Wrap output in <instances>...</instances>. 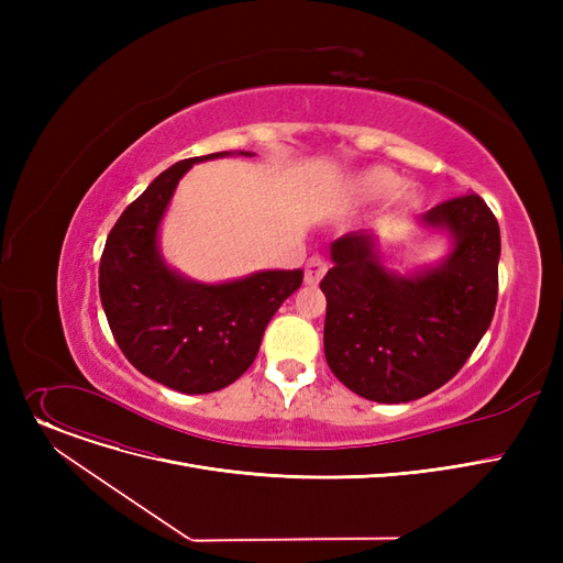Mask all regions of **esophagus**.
I'll use <instances>...</instances> for the list:
<instances>
[{
	"mask_svg": "<svg viewBox=\"0 0 563 563\" xmlns=\"http://www.w3.org/2000/svg\"><path fill=\"white\" fill-rule=\"evenodd\" d=\"M327 272H329V262L323 260L321 255H312V257L306 262V283H308V285H317Z\"/></svg>",
	"mask_w": 563,
	"mask_h": 563,
	"instance_id": "obj_1",
	"label": "esophagus"
}]
</instances>
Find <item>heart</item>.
I'll list each match as a JSON object with an SVG mask.
<instances>
[{"label": "heart", "mask_w": 563, "mask_h": 563, "mask_svg": "<svg viewBox=\"0 0 563 563\" xmlns=\"http://www.w3.org/2000/svg\"><path fill=\"white\" fill-rule=\"evenodd\" d=\"M399 187V177L388 168H369L361 173L351 185L353 196L358 200H380Z\"/></svg>", "instance_id": "obj_1"}]
</instances>
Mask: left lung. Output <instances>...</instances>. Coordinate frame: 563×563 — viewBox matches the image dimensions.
Here are the masks:
<instances>
[{"label": "left lung", "instance_id": "8db88e82", "mask_svg": "<svg viewBox=\"0 0 563 563\" xmlns=\"http://www.w3.org/2000/svg\"><path fill=\"white\" fill-rule=\"evenodd\" d=\"M429 225L448 228L454 251L420 276H395L380 264L369 234L333 244L323 353L331 372L356 395L404 404L456 376L490 327L497 303L499 225L477 194L435 205Z\"/></svg>", "mask_w": 563, "mask_h": 563}]
</instances>
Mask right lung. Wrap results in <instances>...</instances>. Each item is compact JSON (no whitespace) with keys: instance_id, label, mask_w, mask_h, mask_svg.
Returning <instances> with one entry per match:
<instances>
[{"instance_id":"obj_1","label":"right lung","mask_w":563,"mask_h":563,"mask_svg":"<svg viewBox=\"0 0 563 563\" xmlns=\"http://www.w3.org/2000/svg\"><path fill=\"white\" fill-rule=\"evenodd\" d=\"M212 153L173 164L111 228L100 257V299L113 340L145 376L185 395L221 390L255 361L266 323L303 272H262L223 285L173 274L157 228L180 177ZM249 155V153H242Z\"/></svg>"}]
</instances>
